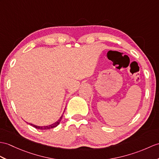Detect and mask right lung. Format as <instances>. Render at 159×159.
I'll return each mask as SVG.
<instances>
[{"mask_svg":"<svg viewBox=\"0 0 159 159\" xmlns=\"http://www.w3.org/2000/svg\"><path fill=\"white\" fill-rule=\"evenodd\" d=\"M62 116H63V114L60 116V119H59L58 120H57L55 123L51 124L50 125H47V126H38V125H35L34 124H31V123H29L30 125H32V126H33L34 127L36 128V129H41V130H46V129H52V128H54L55 127H57V125L60 124V121L61 120V119H62Z\"/></svg>","mask_w":159,"mask_h":159,"instance_id":"add662e5","label":"right lung"}]
</instances>
